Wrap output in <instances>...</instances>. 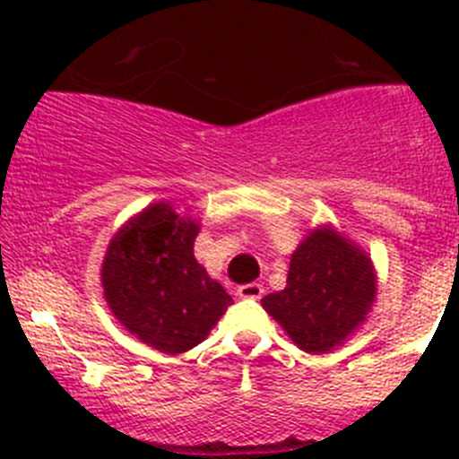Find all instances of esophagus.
<instances>
[{
	"label": "esophagus",
	"mask_w": 459,
	"mask_h": 459,
	"mask_svg": "<svg viewBox=\"0 0 459 459\" xmlns=\"http://www.w3.org/2000/svg\"><path fill=\"white\" fill-rule=\"evenodd\" d=\"M237 294L241 296V299H250V301H257V299H262V294H264V287L259 285V282H248V285L238 287Z\"/></svg>",
	"instance_id": "obj_1"
}]
</instances>
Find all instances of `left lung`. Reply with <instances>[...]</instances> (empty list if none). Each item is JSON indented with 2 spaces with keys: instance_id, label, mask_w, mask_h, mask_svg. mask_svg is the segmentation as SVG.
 I'll return each instance as SVG.
<instances>
[{
  "instance_id": "left-lung-1",
  "label": "left lung",
  "mask_w": 459,
  "mask_h": 459,
  "mask_svg": "<svg viewBox=\"0 0 459 459\" xmlns=\"http://www.w3.org/2000/svg\"><path fill=\"white\" fill-rule=\"evenodd\" d=\"M375 290L370 257L324 227L296 248L287 287L262 306L303 351L326 354L366 319Z\"/></svg>"
}]
</instances>
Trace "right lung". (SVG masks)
<instances>
[{"mask_svg": "<svg viewBox=\"0 0 459 459\" xmlns=\"http://www.w3.org/2000/svg\"><path fill=\"white\" fill-rule=\"evenodd\" d=\"M200 227L153 204L119 230L103 262L109 310L133 335L165 354H181L209 335L232 296L193 255Z\"/></svg>", "mask_w": 459, "mask_h": 459, "instance_id": "right-lung-1", "label": "right lung"}]
</instances>
